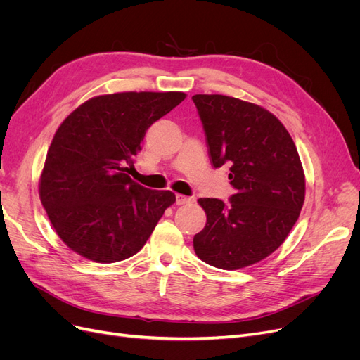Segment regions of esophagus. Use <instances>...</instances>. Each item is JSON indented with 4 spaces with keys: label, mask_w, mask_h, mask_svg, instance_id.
<instances>
[{
    "label": "esophagus",
    "mask_w": 360,
    "mask_h": 360,
    "mask_svg": "<svg viewBox=\"0 0 360 360\" xmlns=\"http://www.w3.org/2000/svg\"><path fill=\"white\" fill-rule=\"evenodd\" d=\"M192 201H193L192 198H189V197H184V195H181V193H177V195H176V204H177V205L189 204V202H192Z\"/></svg>",
    "instance_id": "esophagus-1"
}]
</instances>
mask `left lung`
<instances>
[{
	"label": "left lung",
	"mask_w": 360,
	"mask_h": 360,
	"mask_svg": "<svg viewBox=\"0 0 360 360\" xmlns=\"http://www.w3.org/2000/svg\"><path fill=\"white\" fill-rule=\"evenodd\" d=\"M214 168L230 167L237 191L226 204L200 198L207 222L193 237L204 263L237 270L285 242L304 201V172L288 130L263 106L222 94H195Z\"/></svg>",
	"instance_id": "8db88e82"
}]
</instances>
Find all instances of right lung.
Masks as SVG:
<instances>
[{
  "instance_id": "obj_1",
  "label": "right lung",
  "mask_w": 360,
  "mask_h": 360,
  "mask_svg": "<svg viewBox=\"0 0 360 360\" xmlns=\"http://www.w3.org/2000/svg\"><path fill=\"white\" fill-rule=\"evenodd\" d=\"M186 99L181 91H126L91 97L57 129L39 180L40 201L73 252L117 263L146 245L171 191L129 177L147 129Z\"/></svg>"
}]
</instances>
